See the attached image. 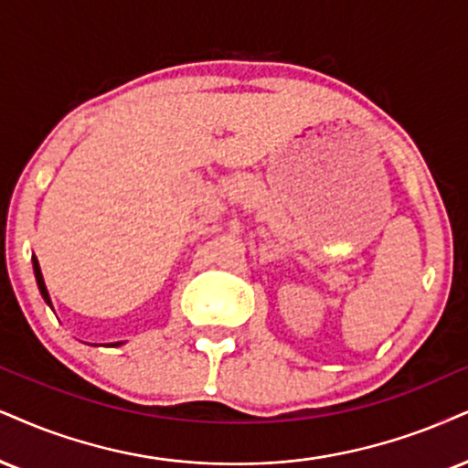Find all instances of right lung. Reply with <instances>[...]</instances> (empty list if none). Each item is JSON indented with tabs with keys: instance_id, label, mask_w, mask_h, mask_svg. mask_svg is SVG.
I'll list each match as a JSON object with an SVG mask.
<instances>
[{
	"instance_id": "1",
	"label": "right lung",
	"mask_w": 468,
	"mask_h": 468,
	"mask_svg": "<svg viewBox=\"0 0 468 468\" xmlns=\"http://www.w3.org/2000/svg\"><path fill=\"white\" fill-rule=\"evenodd\" d=\"M34 275H37V284H38V291H40V295H43L45 302L51 303V302H49V292H48V288H45L43 275H40V267H38V261H37V258H34ZM117 345H119V343H117Z\"/></svg>"
}]
</instances>
